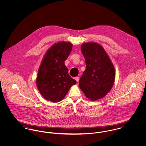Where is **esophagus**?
<instances>
[{
  "label": "esophagus",
  "instance_id": "1",
  "mask_svg": "<svg viewBox=\"0 0 146 146\" xmlns=\"http://www.w3.org/2000/svg\"><path fill=\"white\" fill-rule=\"evenodd\" d=\"M75 79L76 80V81L77 82H78L79 80V77H78V76H77V77H75Z\"/></svg>",
  "mask_w": 146,
  "mask_h": 146
}]
</instances>
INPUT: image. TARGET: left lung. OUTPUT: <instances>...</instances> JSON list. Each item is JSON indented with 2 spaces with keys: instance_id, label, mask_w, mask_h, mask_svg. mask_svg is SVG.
<instances>
[{
  "instance_id": "left-lung-1",
  "label": "left lung",
  "mask_w": 146,
  "mask_h": 146,
  "mask_svg": "<svg viewBox=\"0 0 146 146\" xmlns=\"http://www.w3.org/2000/svg\"><path fill=\"white\" fill-rule=\"evenodd\" d=\"M86 69L79 80V87L86 98L94 101L104 98L115 79V70L104 48L97 42H88L81 46Z\"/></svg>"
}]
</instances>
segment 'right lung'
<instances>
[{
  "mask_svg": "<svg viewBox=\"0 0 146 146\" xmlns=\"http://www.w3.org/2000/svg\"><path fill=\"white\" fill-rule=\"evenodd\" d=\"M72 48L70 42L54 44L45 53L38 70L36 84L42 96L52 102L62 101L76 83L68 73L64 61Z\"/></svg>",
  "mask_w": 146,
  "mask_h": 146,
  "instance_id": "obj_1",
  "label": "right lung"
}]
</instances>
